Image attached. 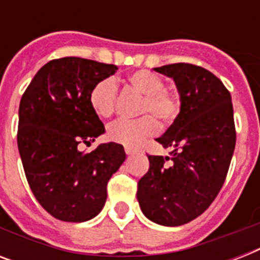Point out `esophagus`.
<instances>
[{
  "label": "esophagus",
  "instance_id": "obj_1",
  "mask_svg": "<svg viewBox=\"0 0 260 260\" xmlns=\"http://www.w3.org/2000/svg\"><path fill=\"white\" fill-rule=\"evenodd\" d=\"M125 154L134 155V154H136V150H134V148H129V147H125Z\"/></svg>",
  "mask_w": 260,
  "mask_h": 260
}]
</instances>
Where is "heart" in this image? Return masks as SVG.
Masks as SVG:
<instances>
[{
    "mask_svg": "<svg viewBox=\"0 0 260 260\" xmlns=\"http://www.w3.org/2000/svg\"><path fill=\"white\" fill-rule=\"evenodd\" d=\"M131 89L142 95L139 101L138 114H146L136 120H118L109 128L110 140L122 146L138 147L147 138L159 129L158 121L169 125L178 117L181 101L177 93L165 89V79L150 70H138L131 73L126 78ZM117 101V85L114 79L105 78L98 81L89 94L91 109L98 117H109L114 112Z\"/></svg>",
    "mask_w": 260,
    "mask_h": 260,
    "instance_id": "obj_1",
    "label": "heart"
}]
</instances>
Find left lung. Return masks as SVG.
Instances as JSON below:
<instances>
[{
	"instance_id": "obj_1",
	"label": "left lung",
	"mask_w": 260,
	"mask_h": 260,
	"mask_svg": "<svg viewBox=\"0 0 260 260\" xmlns=\"http://www.w3.org/2000/svg\"><path fill=\"white\" fill-rule=\"evenodd\" d=\"M154 70L174 79L181 110L156 139L171 158L148 155L138 201L151 221L178 226L204 213L224 185L236 144L234 106L224 83L202 67L174 63Z\"/></svg>"
}]
</instances>
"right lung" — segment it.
Instances as JSON below:
<instances>
[{"instance_id": "1", "label": "right lung", "mask_w": 260, "mask_h": 260, "mask_svg": "<svg viewBox=\"0 0 260 260\" xmlns=\"http://www.w3.org/2000/svg\"><path fill=\"white\" fill-rule=\"evenodd\" d=\"M116 70L77 56L54 59L36 73L20 101L17 146L26 181L39 204L62 221L95 217L105 205L108 181L125 160L117 143L89 154L78 150L105 132L89 94Z\"/></svg>"}]
</instances>
